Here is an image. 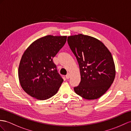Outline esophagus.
Instances as JSON below:
<instances>
[{
  "label": "esophagus",
  "mask_w": 131,
  "mask_h": 131,
  "mask_svg": "<svg viewBox=\"0 0 131 131\" xmlns=\"http://www.w3.org/2000/svg\"><path fill=\"white\" fill-rule=\"evenodd\" d=\"M70 76H71V75H70V74L69 73H68V74H67V75H66V78L67 79H70Z\"/></svg>",
  "instance_id": "1"
}]
</instances>
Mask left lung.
<instances>
[{
  "instance_id": "left-lung-1",
  "label": "left lung",
  "mask_w": 131,
  "mask_h": 131,
  "mask_svg": "<svg viewBox=\"0 0 131 131\" xmlns=\"http://www.w3.org/2000/svg\"><path fill=\"white\" fill-rule=\"evenodd\" d=\"M68 42L78 60L81 75L79 85L73 88L75 93L86 100L100 98L115 78L111 53L98 39L81 34L69 36Z\"/></svg>"
}]
</instances>
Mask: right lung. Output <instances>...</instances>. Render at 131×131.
Here are the masks:
<instances>
[{"mask_svg":"<svg viewBox=\"0 0 131 131\" xmlns=\"http://www.w3.org/2000/svg\"><path fill=\"white\" fill-rule=\"evenodd\" d=\"M66 39V36H43L34 41L23 53L18 69L19 82L32 97L45 100L58 92L63 80L52 58Z\"/></svg>","mask_w":131,"mask_h":131,"instance_id":"right-lung-1","label":"right lung"}]
</instances>
